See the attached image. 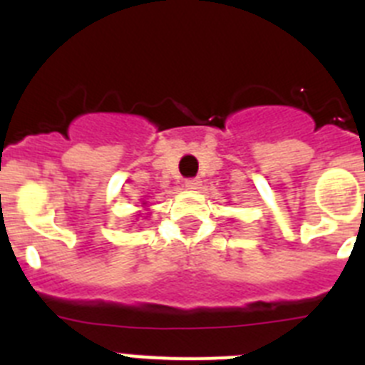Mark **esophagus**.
Masks as SVG:
<instances>
[{
    "mask_svg": "<svg viewBox=\"0 0 365 365\" xmlns=\"http://www.w3.org/2000/svg\"><path fill=\"white\" fill-rule=\"evenodd\" d=\"M185 186L188 190H199L201 188V179H188L185 182Z\"/></svg>",
    "mask_w": 365,
    "mask_h": 365,
    "instance_id": "obj_1",
    "label": "esophagus"
}]
</instances>
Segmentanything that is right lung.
<instances>
[{
	"instance_id": "obj_1",
	"label": "right lung",
	"mask_w": 365,
	"mask_h": 365,
	"mask_svg": "<svg viewBox=\"0 0 365 365\" xmlns=\"http://www.w3.org/2000/svg\"><path fill=\"white\" fill-rule=\"evenodd\" d=\"M143 208H146V202H143Z\"/></svg>"
}]
</instances>
